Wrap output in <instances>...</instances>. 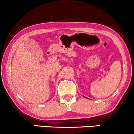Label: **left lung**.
Returning <instances> with one entry per match:
<instances>
[{"mask_svg":"<svg viewBox=\"0 0 134 134\" xmlns=\"http://www.w3.org/2000/svg\"><path fill=\"white\" fill-rule=\"evenodd\" d=\"M84 97H85V96H84ZM85 98H87V97H85ZM87 99H89V98H87Z\"/></svg>","mask_w":134,"mask_h":134,"instance_id":"8db88e82","label":"left lung"}]
</instances>
